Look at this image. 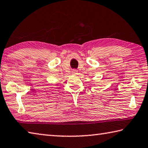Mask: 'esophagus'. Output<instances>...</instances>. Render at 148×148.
I'll return each instance as SVG.
<instances>
[{
    "mask_svg": "<svg viewBox=\"0 0 148 148\" xmlns=\"http://www.w3.org/2000/svg\"><path fill=\"white\" fill-rule=\"evenodd\" d=\"M77 71H76V70H74V71H73V72H72V73H73L74 74H77Z\"/></svg>",
    "mask_w": 148,
    "mask_h": 148,
    "instance_id": "obj_1",
    "label": "esophagus"
}]
</instances>
